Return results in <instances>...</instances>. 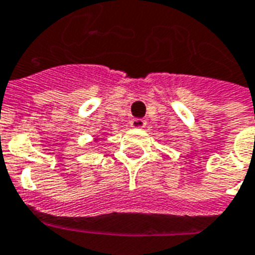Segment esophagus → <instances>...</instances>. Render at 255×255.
Segmentation results:
<instances>
[{"label":"esophagus","instance_id":"esophagus-1","mask_svg":"<svg viewBox=\"0 0 255 255\" xmlns=\"http://www.w3.org/2000/svg\"><path fill=\"white\" fill-rule=\"evenodd\" d=\"M129 126L135 129H140V128H143L146 126V122H144L143 119H132L131 123H129Z\"/></svg>","mask_w":255,"mask_h":255}]
</instances>
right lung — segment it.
<instances>
[{
  "instance_id": "1",
  "label": "right lung",
  "mask_w": 255,
  "mask_h": 255,
  "mask_svg": "<svg viewBox=\"0 0 255 255\" xmlns=\"http://www.w3.org/2000/svg\"><path fill=\"white\" fill-rule=\"evenodd\" d=\"M94 140L95 142H98V140H100V136H94Z\"/></svg>"
}]
</instances>
